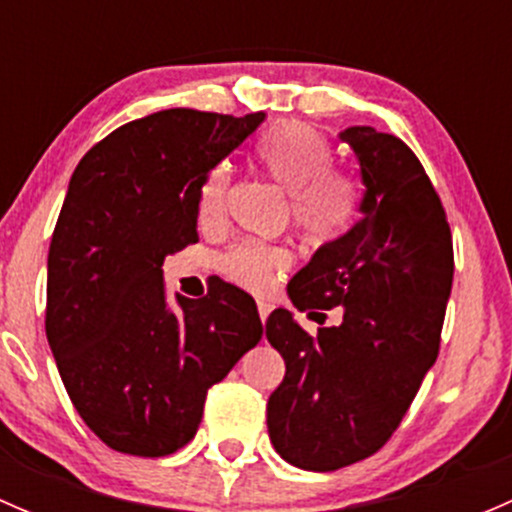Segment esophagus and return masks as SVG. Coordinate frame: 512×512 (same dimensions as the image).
<instances>
[{"instance_id": "obj_1", "label": "esophagus", "mask_w": 512, "mask_h": 512, "mask_svg": "<svg viewBox=\"0 0 512 512\" xmlns=\"http://www.w3.org/2000/svg\"><path fill=\"white\" fill-rule=\"evenodd\" d=\"M270 312H272V304L265 302V299H260V302H257V314H260L262 324L267 322V317H270Z\"/></svg>"}]
</instances>
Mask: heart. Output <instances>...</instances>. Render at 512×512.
Returning a JSON list of instances; mask_svg holds the SVG:
<instances>
[{"mask_svg": "<svg viewBox=\"0 0 512 512\" xmlns=\"http://www.w3.org/2000/svg\"><path fill=\"white\" fill-rule=\"evenodd\" d=\"M257 160L275 185L289 193V215L299 235L312 245L332 242L352 225L359 190L349 175L332 170V148L302 123H280L257 141ZM230 168L210 170L200 188V225H218L225 213ZM289 267V252L280 245H240L225 255L223 270L232 282L265 292Z\"/></svg>", "mask_w": 512, "mask_h": 512, "instance_id": "heart-1", "label": "heart"}]
</instances>
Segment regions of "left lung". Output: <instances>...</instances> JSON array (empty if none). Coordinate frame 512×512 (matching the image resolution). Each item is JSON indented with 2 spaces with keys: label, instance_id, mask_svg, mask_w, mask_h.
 I'll return each mask as SVG.
<instances>
[{
  "label": "left lung",
  "instance_id": "left-lung-1",
  "mask_svg": "<svg viewBox=\"0 0 512 512\" xmlns=\"http://www.w3.org/2000/svg\"><path fill=\"white\" fill-rule=\"evenodd\" d=\"M339 141L359 163V220L317 247L287 294L299 312L339 307L342 319L317 337L289 309L265 324L287 366L267 431L304 471L352 466L389 441L436 361L453 285L451 227L414 151L371 126L344 128Z\"/></svg>",
  "mask_w": 512,
  "mask_h": 512
}]
</instances>
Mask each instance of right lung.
<instances>
[{"mask_svg":"<svg viewBox=\"0 0 512 512\" xmlns=\"http://www.w3.org/2000/svg\"><path fill=\"white\" fill-rule=\"evenodd\" d=\"M265 113L165 108L96 143L69 180L49 247L46 339L86 426L131 456L195 436L208 389L262 339L257 304L218 282L175 292L163 260L198 242L200 188Z\"/></svg>","mask_w":512,"mask_h":512,"instance_id":"right-lung-1","label":"right lung"}]
</instances>
